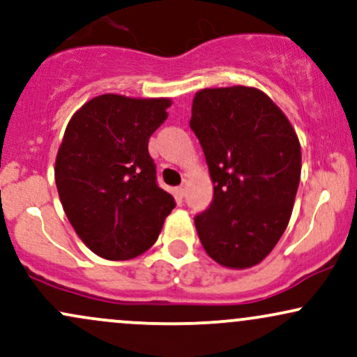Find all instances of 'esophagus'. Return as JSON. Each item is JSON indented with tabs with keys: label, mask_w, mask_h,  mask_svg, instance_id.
I'll return each instance as SVG.
<instances>
[{
	"label": "esophagus",
	"mask_w": 357,
	"mask_h": 357,
	"mask_svg": "<svg viewBox=\"0 0 357 357\" xmlns=\"http://www.w3.org/2000/svg\"><path fill=\"white\" fill-rule=\"evenodd\" d=\"M176 192H178L179 198H184V195H186V186H184V184H181V186L176 188Z\"/></svg>",
	"instance_id": "34e87169"
}]
</instances>
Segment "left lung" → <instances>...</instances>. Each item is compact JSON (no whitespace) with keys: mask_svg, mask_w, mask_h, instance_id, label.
I'll return each instance as SVG.
<instances>
[{"mask_svg":"<svg viewBox=\"0 0 357 357\" xmlns=\"http://www.w3.org/2000/svg\"><path fill=\"white\" fill-rule=\"evenodd\" d=\"M190 127L213 181V202L195 216L199 241L223 267H253L292 215L302 167L296 130L268 96L243 85L199 90Z\"/></svg>","mask_w":357,"mask_h":357,"instance_id":"obj_1","label":"left lung"}]
</instances>
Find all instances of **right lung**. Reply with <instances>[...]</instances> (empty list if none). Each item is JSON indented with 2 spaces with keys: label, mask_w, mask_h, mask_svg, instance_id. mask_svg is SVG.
<instances>
[{
  "label": "right lung",
  "mask_w": 357,
  "mask_h": 357,
  "mask_svg": "<svg viewBox=\"0 0 357 357\" xmlns=\"http://www.w3.org/2000/svg\"><path fill=\"white\" fill-rule=\"evenodd\" d=\"M169 99L105 93L65 129L55 183L73 230L93 253L129 260L149 250L176 206L159 188L149 137L167 119Z\"/></svg>",
  "instance_id": "1"
}]
</instances>
